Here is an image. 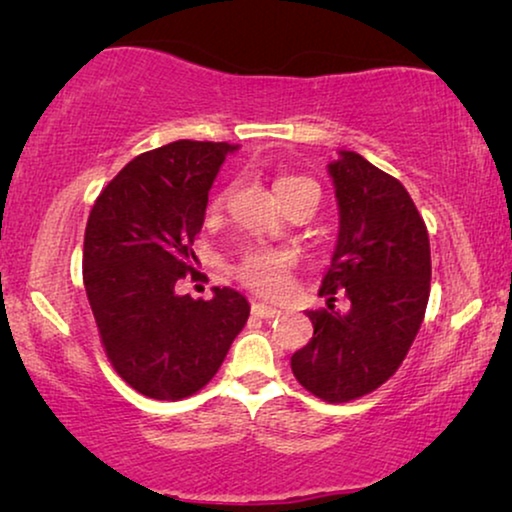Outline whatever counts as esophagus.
I'll use <instances>...</instances> for the list:
<instances>
[{"label": "esophagus", "mask_w": 512, "mask_h": 512, "mask_svg": "<svg viewBox=\"0 0 512 512\" xmlns=\"http://www.w3.org/2000/svg\"><path fill=\"white\" fill-rule=\"evenodd\" d=\"M251 312L256 314V317H263V319H275V317H279V312L277 307H272V305H268V303H261V300H254V303H251Z\"/></svg>", "instance_id": "obj_1"}]
</instances>
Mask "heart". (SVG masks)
<instances>
[{
    "label": "heart",
    "instance_id": "obj_1",
    "mask_svg": "<svg viewBox=\"0 0 512 512\" xmlns=\"http://www.w3.org/2000/svg\"><path fill=\"white\" fill-rule=\"evenodd\" d=\"M303 188H317L307 177H296V174H289V177H279L275 181V193L279 202L289 198V195L303 191ZM228 193H221L219 198L214 200L212 209H219L223 202H226ZM291 268V256L284 254V251L275 249H251L242 256L240 265H237V272L249 286H254L256 291L268 293V296H275L286 286V277H289Z\"/></svg>",
    "mask_w": 512,
    "mask_h": 512
}]
</instances>
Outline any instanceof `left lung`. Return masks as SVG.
<instances>
[{"mask_svg":"<svg viewBox=\"0 0 512 512\" xmlns=\"http://www.w3.org/2000/svg\"><path fill=\"white\" fill-rule=\"evenodd\" d=\"M328 177L340 228L319 289L326 305L307 312L314 333L291 370L314 396L347 403L387 382L408 354L429 303L431 249L410 193L361 153L338 151Z\"/></svg>","mask_w":512,"mask_h":512,"instance_id":"1","label":"left lung"}]
</instances>
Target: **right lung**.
Here are the masks:
<instances>
[{
    "instance_id": "add662e5",
    "label": "right lung",
    "mask_w": 512,
    "mask_h": 512,
    "mask_svg": "<svg viewBox=\"0 0 512 512\" xmlns=\"http://www.w3.org/2000/svg\"><path fill=\"white\" fill-rule=\"evenodd\" d=\"M226 142L179 139L132 158L95 200L83 237V284L111 366L156 401H179L216 375L249 319V300L214 286L209 300L174 284L198 261L193 240Z\"/></svg>"
}]
</instances>
